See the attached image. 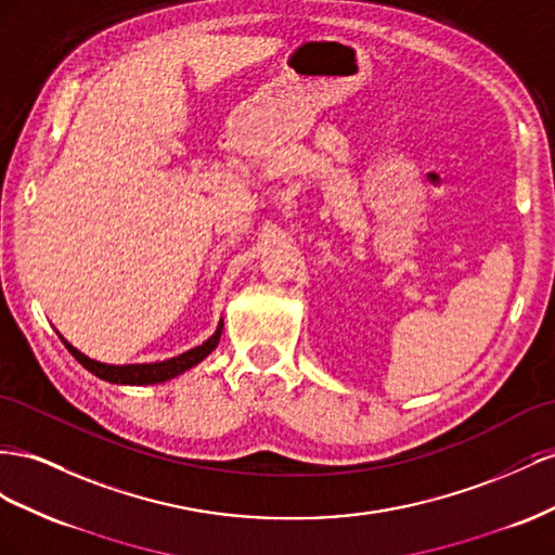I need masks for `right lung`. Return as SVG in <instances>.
I'll use <instances>...</instances> for the list:
<instances>
[{
	"label": "right lung",
	"mask_w": 555,
	"mask_h": 555,
	"mask_svg": "<svg viewBox=\"0 0 555 555\" xmlns=\"http://www.w3.org/2000/svg\"><path fill=\"white\" fill-rule=\"evenodd\" d=\"M220 335H223V321L218 323L214 335L204 344L190 348V351H185V353H181L177 358H169V360H163V362H144V365H106V362L92 360L86 353L78 351V348H74L62 335H60V339H62V344L67 346V351L78 362H81V365L88 372H92L94 376H100L102 382L120 384V386H149V384L169 382V378L188 372L190 367H195L197 362H202L218 346Z\"/></svg>",
	"instance_id": "obj_1"
}]
</instances>
